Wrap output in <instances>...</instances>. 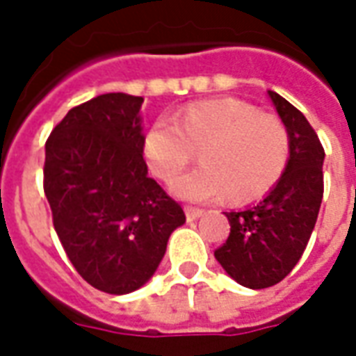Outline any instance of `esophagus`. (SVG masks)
I'll return each instance as SVG.
<instances>
[{
    "mask_svg": "<svg viewBox=\"0 0 356 356\" xmlns=\"http://www.w3.org/2000/svg\"><path fill=\"white\" fill-rule=\"evenodd\" d=\"M185 216L188 221H196V219H200L204 216V211L198 208H185Z\"/></svg>",
    "mask_w": 356,
    "mask_h": 356,
    "instance_id": "esophagus-1",
    "label": "esophagus"
}]
</instances>
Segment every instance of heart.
I'll return each mask as SVG.
<instances>
[{"instance_id": "b5f03b06", "label": "heart", "mask_w": 356, "mask_h": 356, "mask_svg": "<svg viewBox=\"0 0 356 356\" xmlns=\"http://www.w3.org/2000/svg\"><path fill=\"white\" fill-rule=\"evenodd\" d=\"M196 150L204 165L175 179L171 193L200 204L227 194L246 202L280 181L290 160V137L278 118L236 99H217L194 102L175 120L158 118L143 143L148 168L162 181L185 170Z\"/></svg>"}]
</instances>
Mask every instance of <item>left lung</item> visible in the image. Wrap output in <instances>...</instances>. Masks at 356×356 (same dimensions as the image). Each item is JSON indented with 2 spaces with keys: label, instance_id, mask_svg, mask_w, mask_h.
I'll return each mask as SVG.
<instances>
[{
  "label": "left lung",
  "instance_id": "1",
  "mask_svg": "<svg viewBox=\"0 0 356 356\" xmlns=\"http://www.w3.org/2000/svg\"><path fill=\"white\" fill-rule=\"evenodd\" d=\"M290 137V160L280 181L255 206L225 211L231 234L216 250L225 273L246 288L275 286L305 252L324 193V148L307 118L275 91H267Z\"/></svg>",
  "mask_w": 356,
  "mask_h": 356
}]
</instances>
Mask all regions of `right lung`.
Listing matches in <instances>:
<instances>
[{"label": "right lung", "mask_w": 356, "mask_h": 356, "mask_svg": "<svg viewBox=\"0 0 356 356\" xmlns=\"http://www.w3.org/2000/svg\"><path fill=\"white\" fill-rule=\"evenodd\" d=\"M143 97L99 95L72 108L45 143L43 191L81 278L112 296L152 278L185 213L143 160Z\"/></svg>", "instance_id": "obj_1"}]
</instances>
